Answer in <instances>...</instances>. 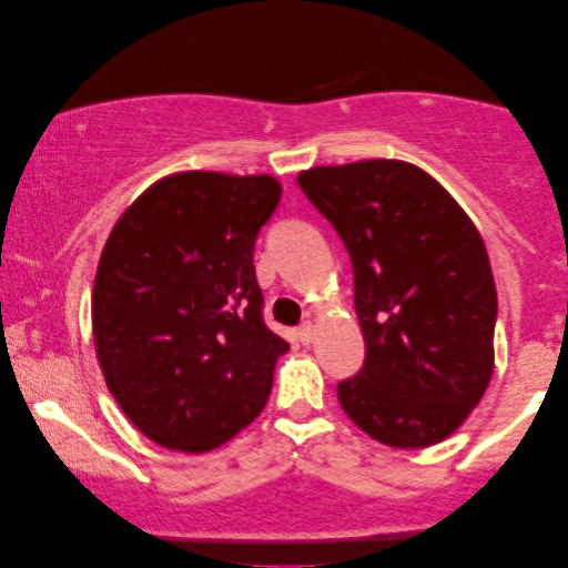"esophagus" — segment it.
Segmentation results:
<instances>
[{
	"label": "esophagus",
	"instance_id": "obj_1",
	"mask_svg": "<svg viewBox=\"0 0 568 568\" xmlns=\"http://www.w3.org/2000/svg\"><path fill=\"white\" fill-rule=\"evenodd\" d=\"M297 338L302 341V344H313V338H315V325L313 323H302L300 328H297Z\"/></svg>",
	"mask_w": 568,
	"mask_h": 568
}]
</instances>
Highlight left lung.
<instances>
[{
    "instance_id": "obj_1",
    "label": "left lung",
    "mask_w": 568,
    "mask_h": 568,
    "mask_svg": "<svg viewBox=\"0 0 568 568\" xmlns=\"http://www.w3.org/2000/svg\"><path fill=\"white\" fill-rule=\"evenodd\" d=\"M297 183L354 268L364 364L338 383L341 408L387 447L447 439L494 372L496 286L476 224L400 160L313 168Z\"/></svg>"
}]
</instances>
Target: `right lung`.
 <instances>
[{
    "mask_svg": "<svg viewBox=\"0 0 568 568\" xmlns=\"http://www.w3.org/2000/svg\"><path fill=\"white\" fill-rule=\"evenodd\" d=\"M282 185L178 173L146 189L100 255L92 331L108 390L152 442L206 453L266 406L290 344L263 321L253 251Z\"/></svg>",
    "mask_w": 568,
    "mask_h": 568,
    "instance_id": "add662e5",
    "label": "right lung"
}]
</instances>
